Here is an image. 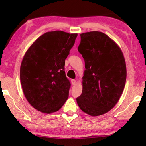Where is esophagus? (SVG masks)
Instances as JSON below:
<instances>
[{
    "label": "esophagus",
    "mask_w": 146,
    "mask_h": 146,
    "mask_svg": "<svg viewBox=\"0 0 146 146\" xmlns=\"http://www.w3.org/2000/svg\"><path fill=\"white\" fill-rule=\"evenodd\" d=\"M71 84H72V85H75L76 80H75V79H72V80H71Z\"/></svg>",
    "instance_id": "esophagus-1"
}]
</instances>
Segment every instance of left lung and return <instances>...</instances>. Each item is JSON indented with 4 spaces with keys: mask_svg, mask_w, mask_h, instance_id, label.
I'll return each instance as SVG.
<instances>
[{
    "mask_svg": "<svg viewBox=\"0 0 146 146\" xmlns=\"http://www.w3.org/2000/svg\"><path fill=\"white\" fill-rule=\"evenodd\" d=\"M78 51L85 62L82 92L76 98L80 110L92 117L114 108L125 84L126 65L122 51L105 33L80 34Z\"/></svg>",
    "mask_w": 146,
    "mask_h": 146,
    "instance_id": "left-lung-1",
    "label": "left lung"
}]
</instances>
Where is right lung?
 <instances>
[{
  "label": "right lung",
  "mask_w": 146,
  "mask_h": 146,
  "mask_svg": "<svg viewBox=\"0 0 146 146\" xmlns=\"http://www.w3.org/2000/svg\"><path fill=\"white\" fill-rule=\"evenodd\" d=\"M77 35L46 32L24 55L20 70L22 88L28 102L39 111H57L68 99L71 84L64 71L65 60Z\"/></svg>",
  "instance_id": "right-lung-1"
}]
</instances>
